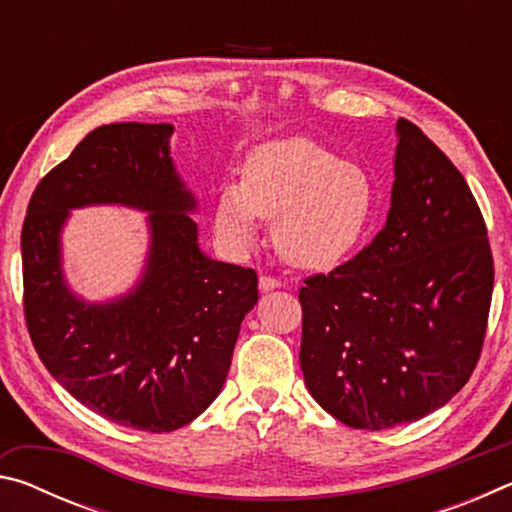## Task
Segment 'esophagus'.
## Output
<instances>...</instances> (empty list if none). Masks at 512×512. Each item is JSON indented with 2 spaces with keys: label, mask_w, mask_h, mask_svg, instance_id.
Returning <instances> with one entry per match:
<instances>
[{
  "label": "esophagus",
  "mask_w": 512,
  "mask_h": 512,
  "mask_svg": "<svg viewBox=\"0 0 512 512\" xmlns=\"http://www.w3.org/2000/svg\"><path fill=\"white\" fill-rule=\"evenodd\" d=\"M280 287H282V282L275 280V277H271V275H262V277H259V289H262L264 293L273 291V289H280Z\"/></svg>",
  "instance_id": "34e87169"
}]
</instances>
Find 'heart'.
Wrapping results in <instances>:
<instances>
[{
	"mask_svg": "<svg viewBox=\"0 0 512 512\" xmlns=\"http://www.w3.org/2000/svg\"><path fill=\"white\" fill-rule=\"evenodd\" d=\"M377 205V185L361 164L307 137H289L250 151L241 183H225L216 194L214 225L232 250H248L259 221H273L284 262L332 271L363 244Z\"/></svg>",
	"mask_w": 512,
	"mask_h": 512,
	"instance_id": "1",
	"label": "heart"
}]
</instances>
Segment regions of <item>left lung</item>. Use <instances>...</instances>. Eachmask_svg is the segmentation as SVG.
I'll return each instance as SVG.
<instances>
[{
	"label": "left lung",
	"mask_w": 512,
	"mask_h": 512,
	"mask_svg": "<svg viewBox=\"0 0 512 512\" xmlns=\"http://www.w3.org/2000/svg\"><path fill=\"white\" fill-rule=\"evenodd\" d=\"M391 210L368 248L300 289L311 397L354 429L438 411L479 361L495 268L479 205L447 155L397 121Z\"/></svg>",
	"instance_id": "left-lung-1"
}]
</instances>
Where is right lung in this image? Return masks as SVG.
Wrapping results in <instances>:
<instances>
[{"mask_svg": "<svg viewBox=\"0 0 512 512\" xmlns=\"http://www.w3.org/2000/svg\"><path fill=\"white\" fill-rule=\"evenodd\" d=\"M171 135L173 124L94 128L40 180L22 228L24 314L40 361L90 411L151 433L185 427L219 397L257 305L253 268L198 244V201ZM99 204L144 211L150 248L131 290L88 301L66 280L62 230L74 209Z\"/></svg>", "mask_w": 512, "mask_h": 512, "instance_id": "1", "label": "right lung"}]
</instances>
